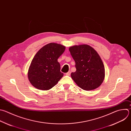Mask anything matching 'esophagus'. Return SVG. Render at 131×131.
Here are the masks:
<instances>
[{
	"label": "esophagus",
	"instance_id": "1",
	"mask_svg": "<svg viewBox=\"0 0 131 131\" xmlns=\"http://www.w3.org/2000/svg\"><path fill=\"white\" fill-rule=\"evenodd\" d=\"M70 73H71V72L70 71H68V72H67L66 73V74L67 75H70Z\"/></svg>",
	"mask_w": 131,
	"mask_h": 131
}]
</instances>
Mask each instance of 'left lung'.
Instances as JSON below:
<instances>
[{"label":"left lung","mask_w":131,"mask_h":131,"mask_svg":"<svg viewBox=\"0 0 131 131\" xmlns=\"http://www.w3.org/2000/svg\"><path fill=\"white\" fill-rule=\"evenodd\" d=\"M69 50L76 68V71L71 73V78L83 90L98 88L104 80L105 68L97 52L88 45L71 46Z\"/></svg>","instance_id":"obj_1"}]
</instances>
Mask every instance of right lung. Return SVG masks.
Wrapping results in <instances>:
<instances>
[{
	"label": "right lung",
	"mask_w": 131,
	"mask_h": 131,
	"mask_svg": "<svg viewBox=\"0 0 131 131\" xmlns=\"http://www.w3.org/2000/svg\"><path fill=\"white\" fill-rule=\"evenodd\" d=\"M65 47L51 42L42 47L34 57L28 70L31 84L37 89L46 91L54 86L63 77L58 58L63 53Z\"/></svg>",
	"instance_id": "add662e5"
}]
</instances>
